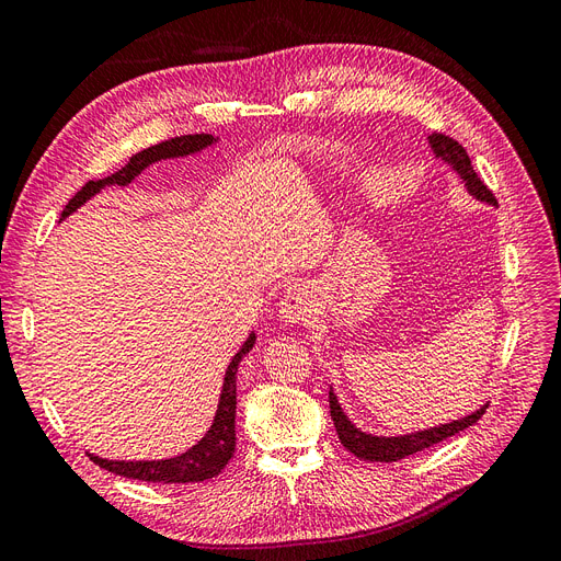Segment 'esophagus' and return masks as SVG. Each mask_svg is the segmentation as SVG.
Masks as SVG:
<instances>
[{"mask_svg": "<svg viewBox=\"0 0 561 561\" xmlns=\"http://www.w3.org/2000/svg\"><path fill=\"white\" fill-rule=\"evenodd\" d=\"M314 312V294L307 284L288 286L279 300V319L286 325H300Z\"/></svg>", "mask_w": 561, "mask_h": 561, "instance_id": "obj_1", "label": "esophagus"}]
</instances>
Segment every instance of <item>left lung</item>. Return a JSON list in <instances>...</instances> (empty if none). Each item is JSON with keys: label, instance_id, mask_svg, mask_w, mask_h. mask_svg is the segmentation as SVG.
<instances>
[{"label": "left lung", "instance_id": "obj_1", "mask_svg": "<svg viewBox=\"0 0 561 561\" xmlns=\"http://www.w3.org/2000/svg\"><path fill=\"white\" fill-rule=\"evenodd\" d=\"M430 148L442 163H446L453 173H458V178L465 182V190L471 198L481 201L485 205L496 207V201L492 196V192L481 182V178L476 175L471 159L467 154V150L458 140H453L444 134H432L427 136ZM488 409V402H483L479 409H473L467 416H460L448 423H439L432 425L425 430H416V432H407V434H369L365 430H360L354 421L346 416V411L342 409L335 388L330 386V416H333L335 430L340 434L342 446L354 453L356 458L365 460V462H398L409 458L413 453H421L434 444H439L453 434H458L462 430H467L469 425H473L479 421Z\"/></svg>", "mask_w": 561, "mask_h": 561}]
</instances>
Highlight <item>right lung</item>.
Instances as JSON below:
<instances>
[{"label":"right lung","instance_id":"right-lung-1","mask_svg":"<svg viewBox=\"0 0 561 561\" xmlns=\"http://www.w3.org/2000/svg\"><path fill=\"white\" fill-rule=\"evenodd\" d=\"M215 142H219V136L194 134V136H180V138H171L165 142L152 145V148L134 154L129 159V163L124 165V169H119L117 173L103 178V180H92L82 186V190L67 203L65 210H61L59 221H65L69 215H73L78 210V207H82L99 192L106 190V186H127L145 169H150L152 163H159L165 159L192 157L207 148H213ZM254 344H256V333L252 330L224 371V383H221L213 425L207 427V432L190 450H184V453L175 455V458H165V460H106V458H99V455H94V453H88L90 460L94 465H99L101 469L113 471L117 476H127V479L148 481V483H201L207 479H215V476L228 465V460H231L236 453L238 367L249 351H252Z\"/></svg>","mask_w":561,"mask_h":561}]
</instances>
